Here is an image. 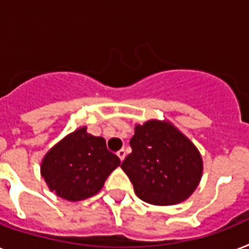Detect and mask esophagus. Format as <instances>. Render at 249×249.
I'll list each match as a JSON object with an SVG mask.
<instances>
[{
    "label": "esophagus",
    "mask_w": 249,
    "mask_h": 249,
    "mask_svg": "<svg viewBox=\"0 0 249 249\" xmlns=\"http://www.w3.org/2000/svg\"><path fill=\"white\" fill-rule=\"evenodd\" d=\"M118 156H119V159L123 161V160L125 159V156H126V151H125L124 148H121L120 151H118Z\"/></svg>",
    "instance_id": "esophagus-1"
}]
</instances>
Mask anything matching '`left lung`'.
Segmentation results:
<instances>
[{"label":"left lung","instance_id":"obj_1","mask_svg":"<svg viewBox=\"0 0 249 249\" xmlns=\"http://www.w3.org/2000/svg\"><path fill=\"white\" fill-rule=\"evenodd\" d=\"M129 144L131 153L121 169L142 201L177 205L195 192L202 175L201 155L173 125L157 120L137 125Z\"/></svg>","mask_w":249,"mask_h":249}]
</instances>
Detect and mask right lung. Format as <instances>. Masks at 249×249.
I'll return each instance as SVG.
<instances>
[{"mask_svg":"<svg viewBox=\"0 0 249 249\" xmlns=\"http://www.w3.org/2000/svg\"><path fill=\"white\" fill-rule=\"evenodd\" d=\"M120 165V159L107 149L102 137L80 128L69 134L46 155L42 177L48 188L68 201L92 197Z\"/></svg>","mask_w":249,"mask_h":249,"instance_id":"right-lung-1","label":"right lung"}]
</instances>
